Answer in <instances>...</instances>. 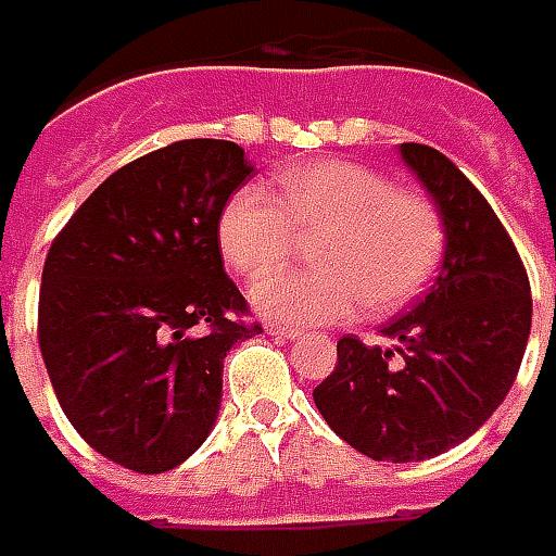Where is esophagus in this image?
I'll return each mask as SVG.
<instances>
[{
	"mask_svg": "<svg viewBox=\"0 0 556 556\" xmlns=\"http://www.w3.org/2000/svg\"><path fill=\"white\" fill-rule=\"evenodd\" d=\"M266 332L275 334V338H290V341H293V338L302 334V329H299V326H285V323H269Z\"/></svg>",
	"mask_w": 556,
	"mask_h": 556,
	"instance_id": "esophagus-1",
	"label": "esophagus"
}]
</instances>
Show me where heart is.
Wrapping results in <instances>:
<instances>
[{
    "label": "heart",
    "mask_w": 556,
    "mask_h": 556,
    "mask_svg": "<svg viewBox=\"0 0 556 556\" xmlns=\"http://www.w3.org/2000/svg\"><path fill=\"white\" fill-rule=\"evenodd\" d=\"M314 232V266L254 285L251 299L263 314L332 323L365 305L374 317H389L431 285L446 248L443 218L428 197L353 161H314L281 173L278 203L257 188H239L218 215L224 260L248 278L281 266L296 236Z\"/></svg>",
    "instance_id": "1"
}]
</instances>
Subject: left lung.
<instances>
[{
    "label": "left lung",
    "instance_id": "left-lung-1",
    "mask_svg": "<svg viewBox=\"0 0 556 556\" xmlns=\"http://www.w3.org/2000/svg\"><path fill=\"white\" fill-rule=\"evenodd\" d=\"M446 227L443 269L413 311L386 323L389 348L338 341L314 404L341 440L374 460L443 455L488 422L521 368L533 299L521 254L494 208L452 161L401 143Z\"/></svg>",
    "mask_w": 556,
    "mask_h": 556
}]
</instances>
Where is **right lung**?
Here are the masks:
<instances>
[{"mask_svg":"<svg viewBox=\"0 0 556 556\" xmlns=\"http://www.w3.org/2000/svg\"><path fill=\"white\" fill-rule=\"evenodd\" d=\"M230 140H179L98 185L47 251L38 344L62 413L134 473L191 458L236 341L263 332L224 271L218 215L251 176Z\"/></svg>","mask_w":556,"mask_h":556,"instance_id":"add662e5","label":"right lung"}]
</instances>
